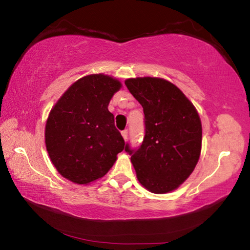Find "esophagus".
I'll return each mask as SVG.
<instances>
[{"label": "esophagus", "mask_w": 250, "mask_h": 250, "mask_svg": "<svg viewBox=\"0 0 250 250\" xmlns=\"http://www.w3.org/2000/svg\"><path fill=\"white\" fill-rule=\"evenodd\" d=\"M121 134H122V137H124L125 140H126V139H128V130H124L121 132Z\"/></svg>", "instance_id": "34e87169"}]
</instances>
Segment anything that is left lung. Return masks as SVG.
<instances>
[{"label": "left lung", "instance_id": "8db88e82", "mask_svg": "<svg viewBox=\"0 0 250 250\" xmlns=\"http://www.w3.org/2000/svg\"><path fill=\"white\" fill-rule=\"evenodd\" d=\"M125 86L145 112L146 135L138 150H125L142 186L155 194L176 189L192 174L202 150L196 108L175 84L163 78L126 79Z\"/></svg>", "mask_w": 250, "mask_h": 250}]
</instances>
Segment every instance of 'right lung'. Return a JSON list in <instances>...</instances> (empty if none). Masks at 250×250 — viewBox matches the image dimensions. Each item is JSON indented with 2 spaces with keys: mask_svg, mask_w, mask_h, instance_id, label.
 <instances>
[{
  "mask_svg": "<svg viewBox=\"0 0 250 250\" xmlns=\"http://www.w3.org/2000/svg\"><path fill=\"white\" fill-rule=\"evenodd\" d=\"M119 80L88 75L67 89L49 112L45 143L59 174L76 184H89L107 174L125 149V140L108 110Z\"/></svg>",
  "mask_w": 250,
  "mask_h": 250,
  "instance_id": "1",
  "label": "right lung"
}]
</instances>
